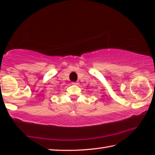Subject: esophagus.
<instances>
[{"label":"esophagus","mask_w":155,"mask_h":155,"mask_svg":"<svg viewBox=\"0 0 155 155\" xmlns=\"http://www.w3.org/2000/svg\"><path fill=\"white\" fill-rule=\"evenodd\" d=\"M72 84H74V85H78V84H79V83H78V82H72Z\"/></svg>","instance_id":"34e87169"}]
</instances>
